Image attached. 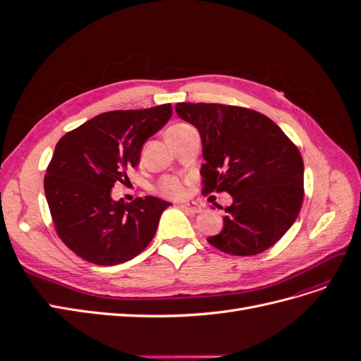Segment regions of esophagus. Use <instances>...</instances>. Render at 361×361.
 I'll list each match as a JSON object with an SVG mask.
<instances>
[{"label": "esophagus", "instance_id": "obj_1", "mask_svg": "<svg viewBox=\"0 0 361 361\" xmlns=\"http://www.w3.org/2000/svg\"><path fill=\"white\" fill-rule=\"evenodd\" d=\"M179 207H182L183 211H187L190 214H199L202 212V206H199L197 203L194 202H183V203H178Z\"/></svg>", "mask_w": 361, "mask_h": 361}]
</instances>
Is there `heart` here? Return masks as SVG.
I'll return each instance as SVG.
<instances>
[{"label": "heart", "mask_w": 361, "mask_h": 361, "mask_svg": "<svg viewBox=\"0 0 361 361\" xmlns=\"http://www.w3.org/2000/svg\"><path fill=\"white\" fill-rule=\"evenodd\" d=\"M191 128L187 123H174L167 129V137L171 135H176L182 130ZM157 190L159 194L166 195V197H171V199H179L183 197L185 194H187V182L178 179V178H173V176H167V178H162L159 180V183L157 185Z\"/></svg>", "instance_id": "1"}]
</instances>
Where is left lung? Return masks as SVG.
I'll use <instances>...</instances> for the list:
<instances>
[{
  "instance_id": "8db88e82",
  "label": "left lung",
  "mask_w": 361,
  "mask_h": 361,
  "mask_svg": "<svg viewBox=\"0 0 361 361\" xmlns=\"http://www.w3.org/2000/svg\"><path fill=\"white\" fill-rule=\"evenodd\" d=\"M199 129L203 192H228L223 231L207 243L232 256H253L274 245L297 220L304 199L298 147L264 114L223 104H176Z\"/></svg>"
}]
</instances>
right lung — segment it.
Wrapping results in <instances>:
<instances>
[{
  "mask_svg": "<svg viewBox=\"0 0 361 361\" xmlns=\"http://www.w3.org/2000/svg\"><path fill=\"white\" fill-rule=\"evenodd\" d=\"M170 117L171 104L108 111L60 138L43 187L56 232L76 256L111 267L134 259L154 239L170 203L152 195L114 202L111 188L129 180L146 140Z\"/></svg>",
  "mask_w": 361,
  "mask_h": 361,
  "instance_id": "obj_1",
  "label": "right lung"
}]
</instances>
